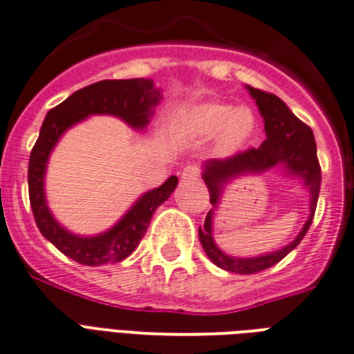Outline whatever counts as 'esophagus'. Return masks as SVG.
Listing matches in <instances>:
<instances>
[{
	"instance_id": "34e87169",
	"label": "esophagus",
	"mask_w": 354,
	"mask_h": 354,
	"mask_svg": "<svg viewBox=\"0 0 354 354\" xmlns=\"http://www.w3.org/2000/svg\"><path fill=\"white\" fill-rule=\"evenodd\" d=\"M199 168L197 166H194V164H188L183 171H180V177L185 180H195V179H199Z\"/></svg>"
}]
</instances>
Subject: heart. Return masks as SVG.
<instances>
[{
    "label": "heart",
    "mask_w": 354,
    "mask_h": 354,
    "mask_svg": "<svg viewBox=\"0 0 354 354\" xmlns=\"http://www.w3.org/2000/svg\"><path fill=\"white\" fill-rule=\"evenodd\" d=\"M186 128L201 137L219 131L217 151L232 155L239 151L256 131V115L250 107H234L221 102H208L194 107L185 118Z\"/></svg>",
    "instance_id": "heart-1"
}]
</instances>
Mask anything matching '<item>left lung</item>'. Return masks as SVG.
<instances>
[{
  "label": "left lung",
  "mask_w": 354,
  "mask_h": 354,
  "mask_svg": "<svg viewBox=\"0 0 354 354\" xmlns=\"http://www.w3.org/2000/svg\"><path fill=\"white\" fill-rule=\"evenodd\" d=\"M245 87L250 93V97L256 100L259 115L263 117L267 140L259 148L247 149L228 159H210L203 164V180L208 186L210 203L214 208L208 212L205 226H199V241L212 263H216L223 270L236 274H256L281 261L304 239L315 217L322 185V171L318 157H316L315 135L309 126H305L287 107V104L276 95L259 91L250 86ZM276 169L281 171L284 176L298 178L310 190V217L306 225L299 236L279 251L250 258L232 257L225 253L216 247L213 239V219L225 186L232 180L247 174H261Z\"/></svg>",
  "instance_id": "left-lung-1"
}]
</instances>
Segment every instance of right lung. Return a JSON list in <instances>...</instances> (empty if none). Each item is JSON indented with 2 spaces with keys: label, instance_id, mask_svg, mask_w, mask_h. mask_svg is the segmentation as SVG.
Returning a JSON list of instances; mask_svg holds the SVG:
<instances>
[{
  "label": "right lung",
  "instance_id": "add662e5",
  "mask_svg": "<svg viewBox=\"0 0 354 354\" xmlns=\"http://www.w3.org/2000/svg\"><path fill=\"white\" fill-rule=\"evenodd\" d=\"M160 100L162 89L155 87L153 82L146 78L102 80L78 89L45 115L39 137L29 159L30 208L41 236L76 263L98 267L126 259L138 247L148 230L153 212L174 194L179 179L171 175L159 188L140 195L131 208L106 232L95 236H80L56 221L47 205L45 174L53 149L67 129L93 115H111L120 118L135 131H144Z\"/></svg>",
  "mask_w": 354,
  "mask_h": 354
}]
</instances>
